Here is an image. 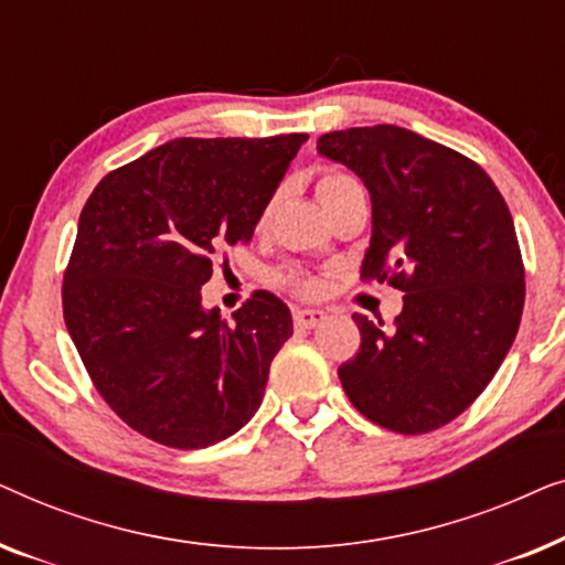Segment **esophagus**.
Returning a JSON list of instances; mask_svg holds the SVG:
<instances>
[{"label": "esophagus", "mask_w": 565, "mask_h": 565, "mask_svg": "<svg viewBox=\"0 0 565 565\" xmlns=\"http://www.w3.org/2000/svg\"><path fill=\"white\" fill-rule=\"evenodd\" d=\"M323 319H327V313L319 311V308H296V311H292V323H296L298 329H313L319 327Z\"/></svg>", "instance_id": "esophagus-1"}]
</instances>
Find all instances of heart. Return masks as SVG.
I'll return each mask as SVG.
<instances>
[{
	"mask_svg": "<svg viewBox=\"0 0 565 565\" xmlns=\"http://www.w3.org/2000/svg\"><path fill=\"white\" fill-rule=\"evenodd\" d=\"M354 184H358V182H354L352 177L342 174V172H327L319 180V198L323 200V203H327V200L339 195V192L354 188ZM267 215H269V207H265V213H262V221H265ZM280 280L285 285H290V288L300 290V292H311L313 290V280L303 273H285V275H280Z\"/></svg>",
	"mask_w": 565,
	"mask_h": 565,
	"instance_id": "b5f03b06",
	"label": "heart"
}]
</instances>
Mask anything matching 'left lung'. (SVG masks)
Here are the masks:
<instances>
[{"mask_svg": "<svg viewBox=\"0 0 565 565\" xmlns=\"http://www.w3.org/2000/svg\"><path fill=\"white\" fill-rule=\"evenodd\" d=\"M373 203L362 280L404 290L391 329L354 313L360 352L339 367L370 422L424 435L481 396L520 329L524 265L512 213L476 161L398 126L323 134Z\"/></svg>", "mask_w": 565, "mask_h": 565, "instance_id": "obj_1", "label": "left lung"}]
</instances>
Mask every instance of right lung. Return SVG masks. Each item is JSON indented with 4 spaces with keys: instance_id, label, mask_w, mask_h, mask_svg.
I'll use <instances>...</instances> for the list:
<instances>
[{
    "instance_id": "1",
    "label": "right lung",
    "mask_w": 565,
    "mask_h": 565,
    "mask_svg": "<svg viewBox=\"0 0 565 565\" xmlns=\"http://www.w3.org/2000/svg\"><path fill=\"white\" fill-rule=\"evenodd\" d=\"M306 134L177 138L99 180L64 273V321L107 406L153 443L200 450L236 435L292 334L267 290L203 308L213 259L249 242Z\"/></svg>"
}]
</instances>
